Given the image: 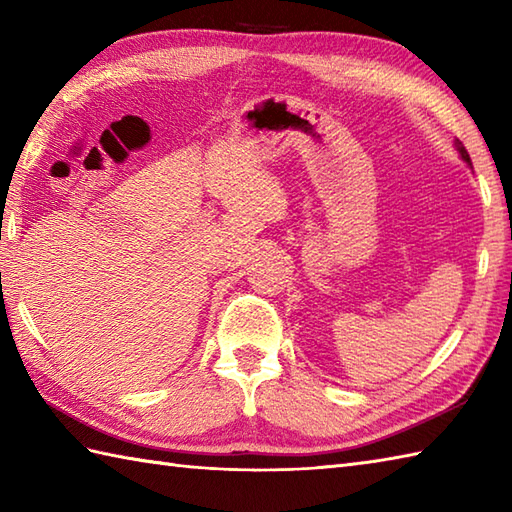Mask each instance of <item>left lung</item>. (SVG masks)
Returning a JSON list of instances; mask_svg holds the SVG:
<instances>
[{
	"label": "left lung",
	"instance_id": "obj_1",
	"mask_svg": "<svg viewBox=\"0 0 512 512\" xmlns=\"http://www.w3.org/2000/svg\"><path fill=\"white\" fill-rule=\"evenodd\" d=\"M455 147H458V151H460V156H462V160L466 162V165H471V156H469V151L464 149V145L460 143V140H455Z\"/></svg>",
	"mask_w": 512,
	"mask_h": 512
}]
</instances>
